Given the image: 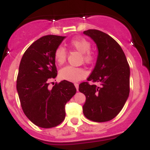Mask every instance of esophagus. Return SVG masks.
<instances>
[{
  "label": "esophagus",
  "mask_w": 150,
  "mask_h": 150,
  "mask_svg": "<svg viewBox=\"0 0 150 150\" xmlns=\"http://www.w3.org/2000/svg\"><path fill=\"white\" fill-rule=\"evenodd\" d=\"M74 86H75V87H76V90L78 91V89H79V84L78 83H74Z\"/></svg>",
  "instance_id": "1"
}]
</instances>
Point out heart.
Instances as JSON below:
<instances>
[{
  "instance_id": "1",
  "label": "heart",
  "mask_w": 150,
  "mask_h": 150,
  "mask_svg": "<svg viewBox=\"0 0 150 150\" xmlns=\"http://www.w3.org/2000/svg\"><path fill=\"white\" fill-rule=\"evenodd\" d=\"M69 45L83 54V61L86 64H91L95 59V54L90 50L91 43L89 41L82 38H75L71 40ZM67 51L63 46H59L54 53L55 60L59 64H62L65 62ZM86 76V72L81 67L66 66L59 71V76L62 79L70 82H77Z\"/></svg>"
}]
</instances>
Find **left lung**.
Wrapping results in <instances>:
<instances>
[{"instance_id":"left-lung-1","label":"left lung","mask_w":150,"mask_h":150,"mask_svg":"<svg viewBox=\"0 0 150 150\" xmlns=\"http://www.w3.org/2000/svg\"><path fill=\"white\" fill-rule=\"evenodd\" d=\"M83 34L95 41L98 50L96 64L87 80L99 84H79V91L86 98L83 114L97 122L110 121L120 113L129 95V64L121 46L110 36L95 29Z\"/></svg>"}]
</instances>
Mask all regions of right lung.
<instances>
[{
    "label": "right lung",
    "mask_w": 150,
    "mask_h": 150,
    "mask_svg": "<svg viewBox=\"0 0 150 150\" xmlns=\"http://www.w3.org/2000/svg\"><path fill=\"white\" fill-rule=\"evenodd\" d=\"M65 37L43 36L27 49L19 64L16 88L22 110L28 120L40 128L59 125L65 118V104L76 94L71 82H50L57 76L55 51Z\"/></svg>",
    "instance_id": "add662e5"
}]
</instances>
